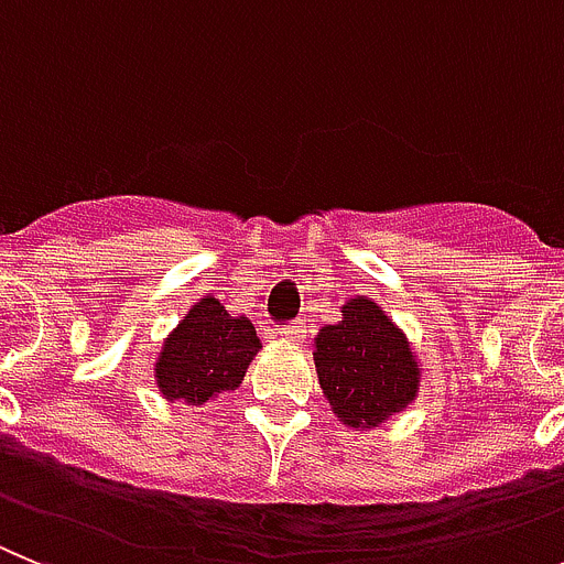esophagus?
I'll list each match as a JSON object with an SVG mask.
<instances>
[{"label":"esophagus","mask_w":564,"mask_h":564,"mask_svg":"<svg viewBox=\"0 0 564 564\" xmlns=\"http://www.w3.org/2000/svg\"><path fill=\"white\" fill-rule=\"evenodd\" d=\"M278 334H281V339H289V343H301V339H306V323H303V319H294V323L283 326Z\"/></svg>","instance_id":"esophagus-1"}]
</instances>
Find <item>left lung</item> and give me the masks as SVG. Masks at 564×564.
<instances>
[{
    "label": "left lung",
    "mask_w": 564,
    "mask_h": 564,
    "mask_svg": "<svg viewBox=\"0 0 564 564\" xmlns=\"http://www.w3.org/2000/svg\"><path fill=\"white\" fill-rule=\"evenodd\" d=\"M314 368L334 415L348 427H379L419 395L413 348L370 297H351L337 326L319 328Z\"/></svg>",
    "instance_id": "left-lung-1"
}]
</instances>
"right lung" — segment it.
<instances>
[{
	"label": "right lung",
	"mask_w": 564,
	"mask_h": 564,
	"mask_svg": "<svg viewBox=\"0 0 564 564\" xmlns=\"http://www.w3.org/2000/svg\"><path fill=\"white\" fill-rule=\"evenodd\" d=\"M261 348L256 326L241 314L230 317L216 297H202L162 343L154 365L162 399L205 404L236 390Z\"/></svg>",
	"instance_id": "add662e5"
}]
</instances>
